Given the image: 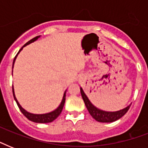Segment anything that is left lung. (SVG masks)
Wrapping results in <instances>:
<instances>
[{"label":"left lung","mask_w":148,"mask_h":148,"mask_svg":"<svg viewBox=\"0 0 148 148\" xmlns=\"http://www.w3.org/2000/svg\"><path fill=\"white\" fill-rule=\"evenodd\" d=\"M81 94L82 96L84 103H85L86 108L88 109V110L90 113V114L92 116L94 119H95L97 121L103 122V123H110V122H113L117 121V120L120 119L121 117H123L129 110V108L131 107V105L127 106V108H125L123 110H118V111H115V112H108V111H103V110H99L98 108L93 105L92 103H90V101H89V99L86 96V95L84 92V90H82V88H81Z\"/></svg>","instance_id":"8db88e82"}]
</instances>
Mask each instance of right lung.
Instances as JSON below:
<instances>
[{"label": "right lung", "instance_id": "right-lung-1", "mask_svg": "<svg viewBox=\"0 0 148 148\" xmlns=\"http://www.w3.org/2000/svg\"><path fill=\"white\" fill-rule=\"evenodd\" d=\"M38 38H40V36H37V37H35V38H34L33 39H31V40H29L28 42H27L26 44H25V45H24V46L20 49V51H18V53H17V55L15 56L14 59L12 67H14V64L15 59H16V58H17V54L19 53L20 51H21L22 48H23L24 47H25L26 45H29V44H31V43L34 42V41H35ZM12 91H13L14 97V100L15 101H16V103H17V106H18V108H19L20 110L21 111L22 114H24V116L27 118V119L31 121L36 122V123H49V122H52L53 121H54V120H55L56 118L60 115L61 111H62L63 108H64V103H65V97H66V91H67V90H66V91L64 92V94L63 100L62 101H61V103H60V106H59V107H58L55 110H53V111H52V112L51 113H48V114H31V113L26 111V110H24V108H21V106L20 105L19 103H18V101H17V100L16 99V97H15L14 91V87H13V86H12Z\"/></svg>", "mask_w": 148, "mask_h": 148}]
</instances>
